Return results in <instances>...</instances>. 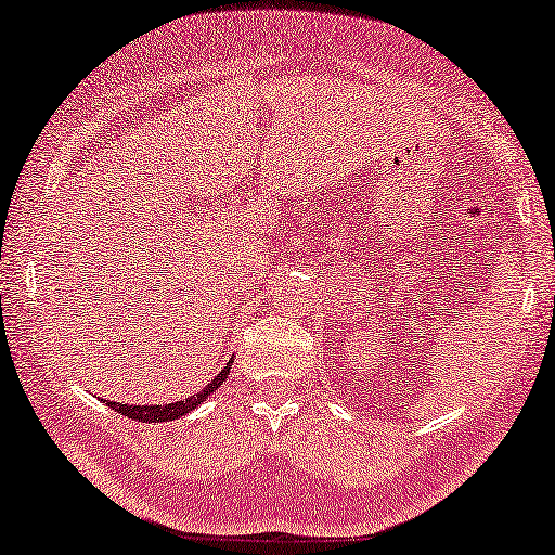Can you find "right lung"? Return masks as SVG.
I'll return each mask as SVG.
<instances>
[{
  "instance_id": "1",
  "label": "right lung",
  "mask_w": 555,
  "mask_h": 555,
  "mask_svg": "<svg viewBox=\"0 0 555 555\" xmlns=\"http://www.w3.org/2000/svg\"><path fill=\"white\" fill-rule=\"evenodd\" d=\"M231 365H225L221 373L216 375L214 380L208 383V386L203 388L201 393H193L188 396V399L182 401H175V403H164V406H154V403H149V406H128V403H118V401H107V406L115 409L118 414H126L128 420H139V422H169V420H177V416H184L188 412H193V409L201 403L203 399H208L210 393L216 391L218 386L225 380V375H229Z\"/></svg>"
}]
</instances>
